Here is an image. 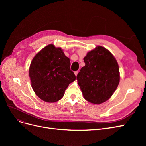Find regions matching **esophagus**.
Returning a JSON list of instances; mask_svg holds the SVG:
<instances>
[{
	"mask_svg": "<svg viewBox=\"0 0 146 146\" xmlns=\"http://www.w3.org/2000/svg\"><path fill=\"white\" fill-rule=\"evenodd\" d=\"M78 71H76L74 72V74H75V75H76V76H77V74H78Z\"/></svg>",
	"mask_w": 146,
	"mask_h": 146,
	"instance_id": "34e87169",
	"label": "esophagus"
}]
</instances>
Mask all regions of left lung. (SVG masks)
Masks as SVG:
<instances>
[{
	"mask_svg": "<svg viewBox=\"0 0 146 146\" xmlns=\"http://www.w3.org/2000/svg\"><path fill=\"white\" fill-rule=\"evenodd\" d=\"M85 66L77 76L78 84L87 101L100 104L111 98L120 80L118 63L107 48L97 46L83 58Z\"/></svg>",
	"mask_w": 146,
	"mask_h": 146,
	"instance_id": "left-lung-1",
	"label": "left lung"
}]
</instances>
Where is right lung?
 <instances>
[{
	"mask_svg": "<svg viewBox=\"0 0 146 146\" xmlns=\"http://www.w3.org/2000/svg\"><path fill=\"white\" fill-rule=\"evenodd\" d=\"M70 60L60 47L49 44L34 56L29 68L31 85L39 98L55 102L63 98L69 84L76 80Z\"/></svg>",
	"mask_w": 146,
	"mask_h": 146,
	"instance_id": "1",
	"label": "right lung"
}]
</instances>
